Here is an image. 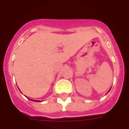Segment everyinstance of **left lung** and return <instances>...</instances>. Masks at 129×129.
<instances>
[{"label": "left lung", "mask_w": 129, "mask_h": 129, "mask_svg": "<svg viewBox=\"0 0 129 129\" xmlns=\"http://www.w3.org/2000/svg\"><path fill=\"white\" fill-rule=\"evenodd\" d=\"M110 89H111V88H110ZM110 90H109V91H110Z\"/></svg>", "instance_id": "left-lung-1"}]
</instances>
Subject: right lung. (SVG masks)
I'll return each mask as SVG.
<instances>
[{
	"instance_id": "right-lung-1",
	"label": "right lung",
	"mask_w": 129,
	"mask_h": 129,
	"mask_svg": "<svg viewBox=\"0 0 129 129\" xmlns=\"http://www.w3.org/2000/svg\"><path fill=\"white\" fill-rule=\"evenodd\" d=\"M31 101H36V102H39V101H36V100H31Z\"/></svg>"
}]
</instances>
